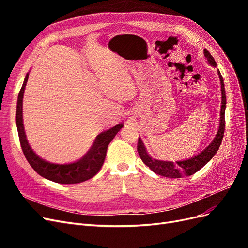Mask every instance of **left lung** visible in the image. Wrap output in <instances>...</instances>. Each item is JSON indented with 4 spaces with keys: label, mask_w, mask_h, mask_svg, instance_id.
<instances>
[{
    "label": "left lung",
    "mask_w": 248,
    "mask_h": 248,
    "mask_svg": "<svg viewBox=\"0 0 248 248\" xmlns=\"http://www.w3.org/2000/svg\"><path fill=\"white\" fill-rule=\"evenodd\" d=\"M204 55L210 65L213 67L217 66L214 58L207 49H204ZM217 73H218L220 87H221V108H220L219 127L214 140L210 142L208 147L202 150L201 153L191 157L189 159L179 160L175 162L158 160V159L152 158V157L148 154L144 142H142L140 138L139 139L138 151H139L140 159L147 167L150 168V170H152L155 174L162 177H167V178H181L183 176H191L211 160L212 157L216 154L217 151H218L222 141V138H223L224 126H226V124H224L226 123V121H224V111H226V107H227V97H226V91H224L223 78L218 69H217Z\"/></svg>",
    "instance_id": "1"
}]
</instances>
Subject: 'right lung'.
Returning a JSON list of instances; mask_svg holds the SVG:
<instances>
[{"label":"right lung","mask_w":248,"mask_h":248,"mask_svg":"<svg viewBox=\"0 0 248 248\" xmlns=\"http://www.w3.org/2000/svg\"><path fill=\"white\" fill-rule=\"evenodd\" d=\"M28 78L29 72L27 73L24 84H22L17 97L16 127L22 152H24L30 166L43 178L60 184H77L91 179L100 170L104 159H106L109 142L124 125L120 123L114 127H111L108 130L99 133L96 137L93 145L90 148L89 151L77 161L65 164L46 161L33 151L31 146L29 145V141L25 133L24 120H22V98H24L25 88Z\"/></svg>","instance_id":"right-lung-1"}]
</instances>
